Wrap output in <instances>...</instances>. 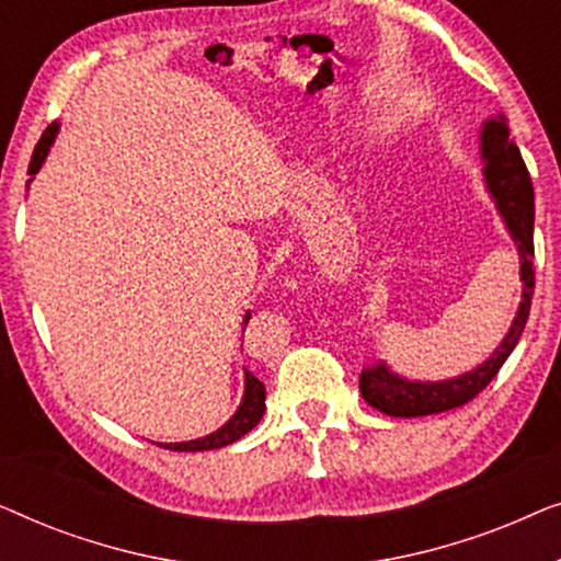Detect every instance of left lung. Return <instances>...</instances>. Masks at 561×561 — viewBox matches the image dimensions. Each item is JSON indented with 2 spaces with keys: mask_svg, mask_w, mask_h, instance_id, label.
Returning a JSON list of instances; mask_svg holds the SVG:
<instances>
[{
  "mask_svg": "<svg viewBox=\"0 0 561 561\" xmlns=\"http://www.w3.org/2000/svg\"><path fill=\"white\" fill-rule=\"evenodd\" d=\"M480 158L485 163L482 175H485L490 196H493L495 209L518 250L520 288H524L520 290L518 311L513 317L508 334L493 350V355L474 370L457 375V378L413 380L390 370L386 363L363 370V375H359V393L373 409L388 413V416H432V413L459 409V405L472 401L495 378L511 352L516 350L520 334H524L534 296V186L531 179H528L524 158H520V150L508 137V119L503 114H495V117L482 122Z\"/></svg>",
  "mask_w": 561,
  "mask_h": 561,
  "instance_id": "left-lung-1",
  "label": "left lung"
}]
</instances>
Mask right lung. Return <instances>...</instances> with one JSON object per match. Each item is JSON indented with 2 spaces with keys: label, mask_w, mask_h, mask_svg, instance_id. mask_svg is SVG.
<instances>
[{
  "label": "right lung",
  "mask_w": 561,
  "mask_h": 561,
  "mask_svg": "<svg viewBox=\"0 0 561 561\" xmlns=\"http://www.w3.org/2000/svg\"><path fill=\"white\" fill-rule=\"evenodd\" d=\"M58 127H60L58 122H53V125L43 133L41 140H37L35 152H33V160H30V168H27L30 175H35V173L43 168L45 158H48V152H50V148H53V142H56ZM30 181H33V179H30ZM30 181H27V183H30ZM248 321H250V311L244 313L242 327H248ZM263 413H265V386L255 378V375L244 370V393H242V401H240V405H237V411L232 413V419H229L225 426H219L217 432L202 436V439L160 444V447L173 449V451L221 449V447H227V444L242 439V436L248 434V432H252V428L257 426V421L263 419Z\"/></svg>",
  "instance_id": "add662e5"
}]
</instances>
